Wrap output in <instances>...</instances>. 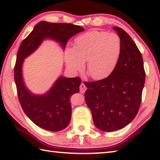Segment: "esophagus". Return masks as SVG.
Segmentation results:
<instances>
[{
    "label": "esophagus",
    "mask_w": 160,
    "mask_h": 160,
    "mask_svg": "<svg viewBox=\"0 0 160 160\" xmlns=\"http://www.w3.org/2000/svg\"><path fill=\"white\" fill-rule=\"evenodd\" d=\"M86 90H87V87H86L85 85H84V83L81 84L80 86V93H84V92H85Z\"/></svg>",
    "instance_id": "1"
}]
</instances>
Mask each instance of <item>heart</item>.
Masks as SVG:
<instances>
[{
  "label": "heart",
  "instance_id": "heart-1",
  "mask_svg": "<svg viewBox=\"0 0 160 160\" xmlns=\"http://www.w3.org/2000/svg\"><path fill=\"white\" fill-rule=\"evenodd\" d=\"M122 43L116 33L93 30L78 36L74 47H67L64 60L73 71H82L87 60V70L95 80L108 77L120 60Z\"/></svg>",
  "mask_w": 160,
  "mask_h": 160
}]
</instances>
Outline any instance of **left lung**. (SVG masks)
Here are the masks:
<instances>
[{"label": "left lung", "instance_id": "left-lung-1", "mask_svg": "<svg viewBox=\"0 0 160 160\" xmlns=\"http://www.w3.org/2000/svg\"><path fill=\"white\" fill-rule=\"evenodd\" d=\"M121 40L122 52L114 71L107 78L84 83V97L95 126L110 132L127 126L136 116L142 101L145 71L142 54L123 29L113 27Z\"/></svg>", "mask_w": 160, "mask_h": 160}]
</instances>
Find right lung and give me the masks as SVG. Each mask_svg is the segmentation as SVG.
<instances>
[{
    "mask_svg": "<svg viewBox=\"0 0 160 160\" xmlns=\"http://www.w3.org/2000/svg\"><path fill=\"white\" fill-rule=\"evenodd\" d=\"M84 31L82 27L70 23L38 22L20 44L14 67V80L22 109L38 127L50 131H60L68 127L71 118L70 98L80 91V78L60 76L43 94H35L26 86L23 79L24 60L29 56L45 40L59 44L64 50L71 37Z\"/></svg>",
    "mask_w": 160,
    "mask_h": 160,
    "instance_id": "add662e5",
    "label": "right lung"
}]
</instances>
